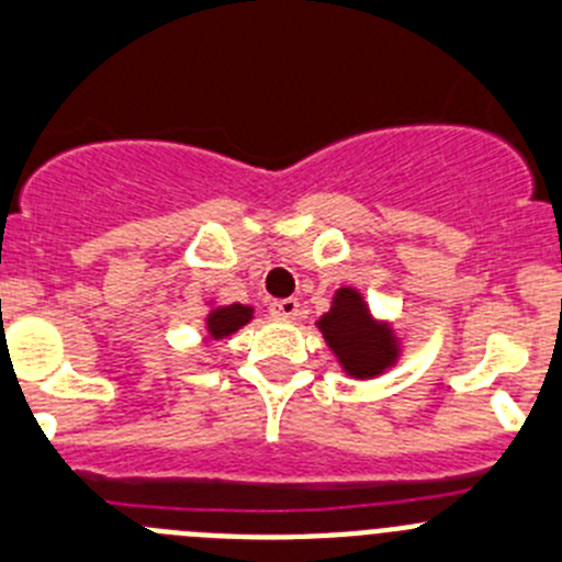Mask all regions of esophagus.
<instances>
[{
	"mask_svg": "<svg viewBox=\"0 0 562 562\" xmlns=\"http://www.w3.org/2000/svg\"><path fill=\"white\" fill-rule=\"evenodd\" d=\"M270 314L276 319H297L301 317V303L295 297H284V301H272Z\"/></svg>",
	"mask_w": 562,
	"mask_h": 562,
	"instance_id": "1",
	"label": "esophagus"
}]
</instances>
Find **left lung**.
I'll return each mask as SVG.
<instances>
[{
  "instance_id": "1",
  "label": "left lung",
  "mask_w": 562,
  "mask_h": 562,
  "mask_svg": "<svg viewBox=\"0 0 562 562\" xmlns=\"http://www.w3.org/2000/svg\"><path fill=\"white\" fill-rule=\"evenodd\" d=\"M317 325L347 375L372 378L386 370L397 356L392 330L370 317V308L356 290L345 286L336 292L334 306Z\"/></svg>"
}]
</instances>
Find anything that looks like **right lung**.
<instances>
[{
    "mask_svg": "<svg viewBox=\"0 0 562 562\" xmlns=\"http://www.w3.org/2000/svg\"><path fill=\"white\" fill-rule=\"evenodd\" d=\"M250 317H254V312H250L248 306H243V303H232V306L215 308V312L210 314V319H206V325H210V336L212 339H223V336L243 328Z\"/></svg>",
    "mask_w": 562,
    "mask_h": 562,
    "instance_id": "obj_1",
    "label": "right lung"
}]
</instances>
